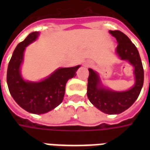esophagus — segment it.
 I'll use <instances>...</instances> for the list:
<instances>
[{
    "label": "esophagus",
    "mask_w": 150,
    "mask_h": 150,
    "mask_svg": "<svg viewBox=\"0 0 150 150\" xmlns=\"http://www.w3.org/2000/svg\"><path fill=\"white\" fill-rule=\"evenodd\" d=\"M89 65H90V64H88V66H89Z\"/></svg>",
    "instance_id": "obj_1"
}]
</instances>
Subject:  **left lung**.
<instances>
[{
	"label": "left lung",
	"mask_w": 150,
	"mask_h": 150,
	"mask_svg": "<svg viewBox=\"0 0 150 150\" xmlns=\"http://www.w3.org/2000/svg\"><path fill=\"white\" fill-rule=\"evenodd\" d=\"M117 41L116 52L121 60L128 61L134 67L135 83L125 92H115L103 87L98 74L89 68L87 96L100 110L108 114H118L132 106L139 96L144 82V71L137 48L125 34L119 30H110Z\"/></svg>",
	"instance_id": "obj_1"
}]
</instances>
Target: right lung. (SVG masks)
<instances>
[{
  "instance_id": "add662e5",
  "label": "right lung",
  "mask_w": 150,
  "mask_h": 150,
  "mask_svg": "<svg viewBox=\"0 0 150 150\" xmlns=\"http://www.w3.org/2000/svg\"><path fill=\"white\" fill-rule=\"evenodd\" d=\"M38 32H33L18 44L8 64L7 83L11 95L20 107L26 111L42 114L50 111L61 104L68 79L76 75L80 65L61 68L41 82L25 81L20 73L23 54L27 46L37 38Z\"/></svg>"
}]
</instances>
